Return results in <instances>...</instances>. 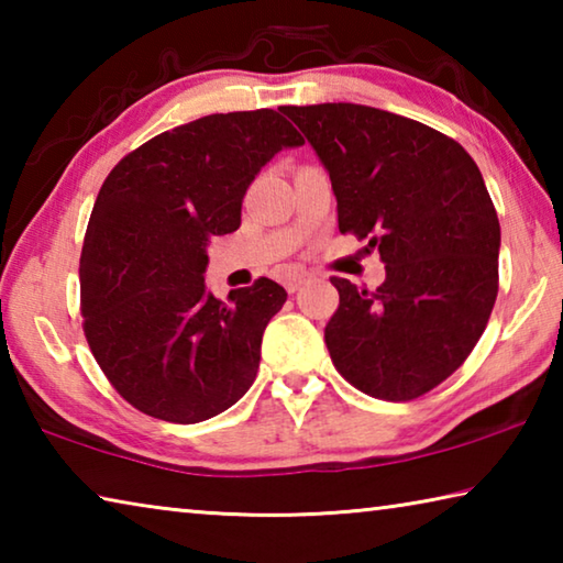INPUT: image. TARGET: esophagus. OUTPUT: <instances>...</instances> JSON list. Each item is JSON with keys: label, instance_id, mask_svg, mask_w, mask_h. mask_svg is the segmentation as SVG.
I'll list each match as a JSON object with an SVG mask.
<instances>
[{"label": "esophagus", "instance_id": "1", "mask_svg": "<svg viewBox=\"0 0 563 563\" xmlns=\"http://www.w3.org/2000/svg\"><path fill=\"white\" fill-rule=\"evenodd\" d=\"M310 280V273H302V271H292V273H288L285 275V290L288 292H295V290H300L305 283Z\"/></svg>", "mask_w": 563, "mask_h": 563}]
</instances>
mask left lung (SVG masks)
<instances>
[{"instance_id": "1", "label": "left lung", "mask_w": 563, "mask_h": 563, "mask_svg": "<svg viewBox=\"0 0 563 563\" xmlns=\"http://www.w3.org/2000/svg\"><path fill=\"white\" fill-rule=\"evenodd\" d=\"M338 198L340 233L385 263L377 290L330 278L325 325L338 373L360 393L407 402L470 357L499 290V218L479 168L454 139L360 103L283 107Z\"/></svg>"}]
</instances>
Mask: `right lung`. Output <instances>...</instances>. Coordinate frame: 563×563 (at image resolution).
<instances>
[{"label":"right lung","instance_id":"obj_1","mask_svg":"<svg viewBox=\"0 0 563 563\" xmlns=\"http://www.w3.org/2000/svg\"><path fill=\"white\" fill-rule=\"evenodd\" d=\"M302 144L273 109L211 113L158 133L103 180L79 263L84 335L144 415L196 424L253 385L263 330L288 292L258 278L213 298L206 245L238 231L258 170Z\"/></svg>","mask_w":563,"mask_h":563}]
</instances>
